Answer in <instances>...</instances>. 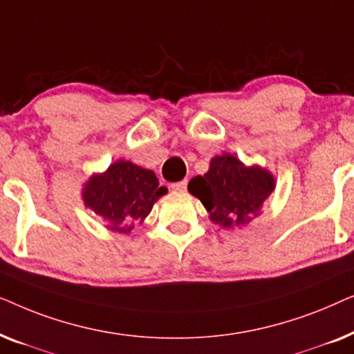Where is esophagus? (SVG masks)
I'll list each match as a JSON object with an SVG mask.
<instances>
[{
    "instance_id": "34e87169",
    "label": "esophagus",
    "mask_w": 354,
    "mask_h": 354,
    "mask_svg": "<svg viewBox=\"0 0 354 354\" xmlns=\"http://www.w3.org/2000/svg\"><path fill=\"white\" fill-rule=\"evenodd\" d=\"M187 185H188V180H187V178H183L182 182L172 183L171 188H172V190H177V192H183V190H187Z\"/></svg>"
}]
</instances>
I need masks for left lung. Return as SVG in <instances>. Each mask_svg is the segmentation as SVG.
Segmentation results:
<instances>
[{
	"mask_svg": "<svg viewBox=\"0 0 354 354\" xmlns=\"http://www.w3.org/2000/svg\"><path fill=\"white\" fill-rule=\"evenodd\" d=\"M274 188V176L268 169L246 167L227 153L212 158L209 171L188 183V192L203 203L209 219L225 229L241 227L258 217Z\"/></svg>",
	"mask_w": 354,
	"mask_h": 354,
	"instance_id": "1",
	"label": "left lung"
}]
</instances>
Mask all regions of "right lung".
Here are the masks:
<instances>
[{
	"mask_svg": "<svg viewBox=\"0 0 354 354\" xmlns=\"http://www.w3.org/2000/svg\"><path fill=\"white\" fill-rule=\"evenodd\" d=\"M166 193L167 188L159 185L153 171L119 159L106 172L88 178L82 198L86 207L108 222L109 230L129 234L133 221L143 222Z\"/></svg>",
	"mask_w": 354,
	"mask_h": 354,
	"instance_id": "add662e5",
	"label": "right lung"
}]
</instances>
